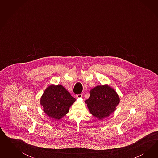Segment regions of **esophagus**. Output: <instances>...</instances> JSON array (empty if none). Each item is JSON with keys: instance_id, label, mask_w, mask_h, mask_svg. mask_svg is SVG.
Returning <instances> with one entry per match:
<instances>
[{"instance_id": "34e87169", "label": "esophagus", "mask_w": 158, "mask_h": 158, "mask_svg": "<svg viewBox=\"0 0 158 158\" xmlns=\"http://www.w3.org/2000/svg\"><path fill=\"white\" fill-rule=\"evenodd\" d=\"M76 97H77V98H82V94H77V95L76 96Z\"/></svg>"}]
</instances>
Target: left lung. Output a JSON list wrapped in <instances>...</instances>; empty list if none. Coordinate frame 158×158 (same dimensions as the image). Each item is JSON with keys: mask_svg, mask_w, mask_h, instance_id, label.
<instances>
[{"mask_svg": "<svg viewBox=\"0 0 158 158\" xmlns=\"http://www.w3.org/2000/svg\"><path fill=\"white\" fill-rule=\"evenodd\" d=\"M90 96L85 103L93 116L98 120L110 116L119 104L118 94L110 85H98L90 91Z\"/></svg>", "mask_w": 158, "mask_h": 158, "instance_id": "8db88e82", "label": "left lung"}]
</instances>
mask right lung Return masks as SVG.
Instances as JSON below:
<instances>
[{"label": "right lung", "instance_id": "obj_1", "mask_svg": "<svg viewBox=\"0 0 158 158\" xmlns=\"http://www.w3.org/2000/svg\"><path fill=\"white\" fill-rule=\"evenodd\" d=\"M76 99L61 85L51 84L40 99L44 112L53 119L60 120L67 115Z\"/></svg>", "mask_w": 158, "mask_h": 158}]
</instances>
